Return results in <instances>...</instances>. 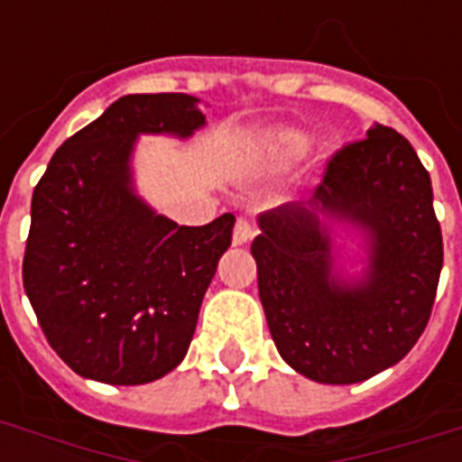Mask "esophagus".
I'll return each mask as SVG.
<instances>
[{
    "label": "esophagus",
    "mask_w": 462,
    "mask_h": 462,
    "mask_svg": "<svg viewBox=\"0 0 462 462\" xmlns=\"http://www.w3.org/2000/svg\"><path fill=\"white\" fill-rule=\"evenodd\" d=\"M254 235V227L252 223L246 220V217H237V223H235V230H232V245L235 246H242L246 245Z\"/></svg>",
    "instance_id": "esophagus-1"
}]
</instances>
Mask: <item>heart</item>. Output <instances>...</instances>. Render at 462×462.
I'll list each match as a JSON object with an SVG mask.
<instances>
[{"instance_id":"b5f03b06","label":"heart","mask_w":462,"mask_h":462,"mask_svg":"<svg viewBox=\"0 0 462 462\" xmlns=\"http://www.w3.org/2000/svg\"><path fill=\"white\" fill-rule=\"evenodd\" d=\"M278 148H281L282 155H297L304 151V136H297V134H285L278 141Z\"/></svg>"}]
</instances>
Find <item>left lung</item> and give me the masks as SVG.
Returning a JSON list of instances; mask_svg holds the SVG:
<instances>
[{"label": "left lung", "mask_w": 462, "mask_h": 462, "mask_svg": "<svg viewBox=\"0 0 462 462\" xmlns=\"http://www.w3.org/2000/svg\"><path fill=\"white\" fill-rule=\"evenodd\" d=\"M345 219L370 239L365 282L332 271L329 228ZM252 254L281 357L319 383H357L398 365L427 328L444 266L430 172L391 126L330 155L307 203L259 216Z\"/></svg>", "instance_id": "1"}]
</instances>
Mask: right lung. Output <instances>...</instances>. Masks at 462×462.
<instances>
[{
	"instance_id": "1",
	"label": "right lung",
	"mask_w": 462,
	"mask_h": 462,
	"mask_svg": "<svg viewBox=\"0 0 462 462\" xmlns=\"http://www.w3.org/2000/svg\"><path fill=\"white\" fill-rule=\"evenodd\" d=\"M184 93L125 96L67 139L32 191L23 288L52 350L86 379L136 386L180 365L235 216L201 227L134 194L139 134L206 125Z\"/></svg>"
}]
</instances>
